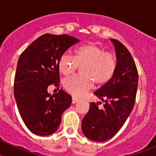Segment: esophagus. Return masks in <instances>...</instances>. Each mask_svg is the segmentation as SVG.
I'll use <instances>...</instances> for the list:
<instances>
[{
  "label": "esophagus",
  "mask_w": 156,
  "mask_h": 156,
  "mask_svg": "<svg viewBox=\"0 0 156 156\" xmlns=\"http://www.w3.org/2000/svg\"><path fill=\"white\" fill-rule=\"evenodd\" d=\"M78 101H79V100H78V98H75V97H73V98H72V103H76L77 102H78Z\"/></svg>",
  "instance_id": "34e87169"
}]
</instances>
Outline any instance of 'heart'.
<instances>
[{
    "instance_id": "1",
    "label": "heart",
    "mask_w": 156,
    "mask_h": 156,
    "mask_svg": "<svg viewBox=\"0 0 156 156\" xmlns=\"http://www.w3.org/2000/svg\"><path fill=\"white\" fill-rule=\"evenodd\" d=\"M78 66L82 67V76L66 78L63 85L69 94L81 98L92 89L94 83L98 87L108 83L115 73L117 63L114 55L89 43L77 49L75 57L65 52L58 60V69L64 76L73 74Z\"/></svg>"
}]
</instances>
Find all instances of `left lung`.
Returning a JSON list of instances; mask_svg holds the SVG:
<instances>
[{"instance_id":"left-lung-1","label":"left lung","mask_w":156,"mask_h":156,"mask_svg":"<svg viewBox=\"0 0 156 156\" xmlns=\"http://www.w3.org/2000/svg\"><path fill=\"white\" fill-rule=\"evenodd\" d=\"M111 41L117 57L115 73L94 93L105 104L101 109L98 103H91L81 123L85 136L98 142L112 139L124 125L135 103L139 80L136 66L128 50L117 39Z\"/></svg>"}]
</instances>
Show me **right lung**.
Returning a JSON list of instances; mask_svg holds the SVG:
<instances>
[{
    "label": "right lung",
    "instance_id": "add662e5",
    "mask_svg": "<svg viewBox=\"0 0 156 156\" xmlns=\"http://www.w3.org/2000/svg\"><path fill=\"white\" fill-rule=\"evenodd\" d=\"M79 39L67 34L42 35L21 53L15 77L14 94L26 127L36 135L48 136L57 130L62 114L72 97L61 89L51 95L48 88L58 87L60 56Z\"/></svg>",
    "mask_w": 156,
    "mask_h": 156
}]
</instances>
